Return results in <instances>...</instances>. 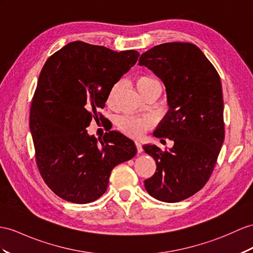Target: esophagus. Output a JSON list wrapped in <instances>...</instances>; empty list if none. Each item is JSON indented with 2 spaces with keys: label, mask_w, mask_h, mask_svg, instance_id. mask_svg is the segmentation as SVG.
<instances>
[{
  "label": "esophagus",
  "mask_w": 253,
  "mask_h": 253,
  "mask_svg": "<svg viewBox=\"0 0 253 253\" xmlns=\"http://www.w3.org/2000/svg\"><path fill=\"white\" fill-rule=\"evenodd\" d=\"M135 145H136V148H137V152L140 153L141 151H143V146H141V143L138 140L135 141Z\"/></svg>",
  "instance_id": "obj_1"
}]
</instances>
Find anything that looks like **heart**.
<instances>
[{"instance_id":"1","label":"heart","mask_w":253,"mask_h":253,"mask_svg":"<svg viewBox=\"0 0 253 253\" xmlns=\"http://www.w3.org/2000/svg\"><path fill=\"white\" fill-rule=\"evenodd\" d=\"M135 85L141 95H144L146 92L149 90L161 87L158 80L150 76H139L135 80ZM120 89V84L116 83L112 88H110L107 95V103L110 106H113L116 101V96L118 94ZM152 119L150 117H134V116H123L118 120V127L120 130L126 133L128 136L139 137L143 135L148 128L152 126Z\"/></svg>"}]
</instances>
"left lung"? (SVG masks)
<instances>
[{
	"label": "left lung",
	"instance_id": "1",
	"mask_svg": "<svg viewBox=\"0 0 253 253\" xmlns=\"http://www.w3.org/2000/svg\"><path fill=\"white\" fill-rule=\"evenodd\" d=\"M138 62L162 80L168 96L169 112L153 135L174 141L165 151L156 145L143 146L157 163L145 188L159 201L186 200L208 181L224 140L220 76L201 49L190 42L155 46Z\"/></svg>",
	"mask_w": 253,
	"mask_h": 253
}]
</instances>
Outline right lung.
<instances>
[{"instance_id": "add662e5", "label": "right lung", "mask_w": 253, "mask_h": 253, "mask_svg": "<svg viewBox=\"0 0 253 253\" xmlns=\"http://www.w3.org/2000/svg\"><path fill=\"white\" fill-rule=\"evenodd\" d=\"M138 57L135 50L117 52L77 41L46 61L31 105L30 131L40 173L61 199L94 202L105 193L115 166L136 155L134 141L122 133L96 138L85 127Z\"/></svg>"}]
</instances>
